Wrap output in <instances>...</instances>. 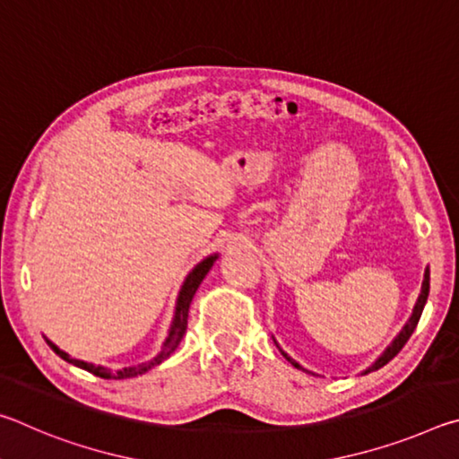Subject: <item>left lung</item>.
I'll list each match as a JSON object with an SVG mask.
<instances>
[{"mask_svg": "<svg viewBox=\"0 0 459 459\" xmlns=\"http://www.w3.org/2000/svg\"><path fill=\"white\" fill-rule=\"evenodd\" d=\"M427 295H429V269H425V277H423V285H421V293H419V298H417V304H415V307H413V314H411V317H409V322L405 324V328H403L401 332H399V336L393 340V344L386 348V351L378 356L377 359V362L372 364L370 368H367L362 372V375H368V372H372V370H378L380 367H385V364L388 362V360H393L394 356H397L399 352H401V348L407 344V340L411 338V333L415 332V328H417V322H419V317H421V314H423V307H425V301H427ZM281 354L285 356L287 360H290L295 368H301V370H306L304 367H299L298 362H295L291 356H287L283 351H281ZM306 372H309V370H306Z\"/></svg>", "mask_w": 459, "mask_h": 459, "instance_id": "left-lung-1", "label": "left lung"}]
</instances>
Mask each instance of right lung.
Segmentation results:
<instances>
[{
	"label": "right lung",
	"instance_id": "add662e5",
	"mask_svg": "<svg viewBox=\"0 0 459 459\" xmlns=\"http://www.w3.org/2000/svg\"><path fill=\"white\" fill-rule=\"evenodd\" d=\"M216 259H219V255H211V257H206L204 261H200L198 265L190 271L188 277H186L182 290H180V293H178L176 312H174L172 325H169L168 338H166L164 344H161L160 352L155 354L152 360L137 364V367H126V368H121V370H111V368H107V367H95V364H91V362L73 359V356H68L65 351H60V348H58L56 344H52L50 340H46V342H48V346L52 348L54 352H56V354L60 356L62 360L71 362V364H74V367H79V368H82V370H89V372H92V375H95V377H100V378H131V377L143 375V372L152 370L153 367H158V364L164 362V360L168 359V356L176 351L178 344H180V342H182L184 333H186V328H188V309H190L194 293H196V290L200 287L202 279H204L208 271L212 269Z\"/></svg>",
	"mask_w": 459,
	"mask_h": 459
}]
</instances>
